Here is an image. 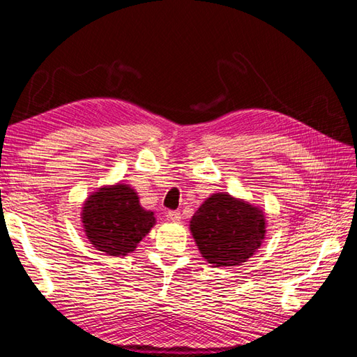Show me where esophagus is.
I'll list each match as a JSON object with an SVG mask.
<instances>
[{"mask_svg":"<svg viewBox=\"0 0 357 357\" xmlns=\"http://www.w3.org/2000/svg\"><path fill=\"white\" fill-rule=\"evenodd\" d=\"M165 216H167V219H170V221H179V219H181V213H179V211H176V210L167 211Z\"/></svg>","mask_w":357,"mask_h":357,"instance_id":"obj_1","label":"esophagus"}]
</instances>
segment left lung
I'll return each mask as SVG.
<instances>
[{
  "label": "left lung",
  "instance_id": "obj_1",
  "mask_svg": "<svg viewBox=\"0 0 357 357\" xmlns=\"http://www.w3.org/2000/svg\"><path fill=\"white\" fill-rule=\"evenodd\" d=\"M190 230L204 259L215 267H233L245 262L261 247L265 216L252 204L215 193L196 210Z\"/></svg>",
  "mask_w": 357,
  "mask_h": 357
}]
</instances>
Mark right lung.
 I'll return each mask as SVG.
<instances>
[{"label": "right lung", "mask_w": 357, "mask_h": 357, "mask_svg": "<svg viewBox=\"0 0 357 357\" xmlns=\"http://www.w3.org/2000/svg\"><path fill=\"white\" fill-rule=\"evenodd\" d=\"M81 219L90 244L109 256L135 252L155 225L153 211L142 208L133 188L121 183L90 195Z\"/></svg>", "instance_id": "obj_1"}]
</instances>
